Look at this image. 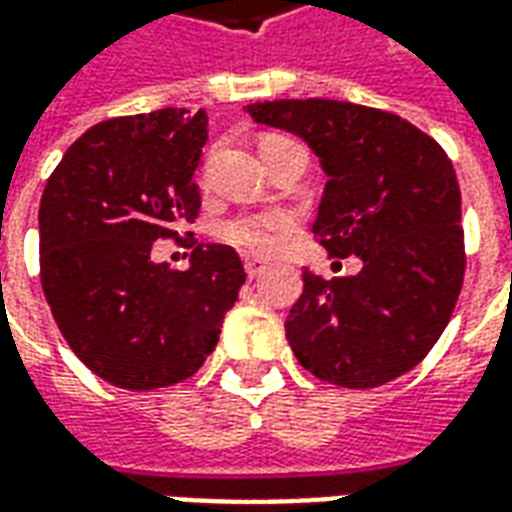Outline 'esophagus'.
<instances>
[{"label": "esophagus", "mask_w": 512, "mask_h": 512, "mask_svg": "<svg viewBox=\"0 0 512 512\" xmlns=\"http://www.w3.org/2000/svg\"><path fill=\"white\" fill-rule=\"evenodd\" d=\"M244 268H246V277L255 279V277H260L263 271H266V263H263L260 257H246Z\"/></svg>", "instance_id": "1"}]
</instances>
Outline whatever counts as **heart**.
Returning a JSON list of instances; mask_svg holds the SVG:
<instances>
[{"instance_id": "heart-1", "label": "heart", "mask_w": 512, "mask_h": 512, "mask_svg": "<svg viewBox=\"0 0 512 512\" xmlns=\"http://www.w3.org/2000/svg\"><path fill=\"white\" fill-rule=\"evenodd\" d=\"M279 139H288V136H266L263 145H274ZM288 227L290 219L279 211L235 213L230 219L219 222L216 235L222 238L224 244L238 246V249H246V252H255V255H266V252H271L277 246L279 233L288 230Z\"/></svg>"}]
</instances>
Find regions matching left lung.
<instances>
[{
    "label": "left lung",
    "mask_w": 512,
    "mask_h": 512,
    "mask_svg": "<svg viewBox=\"0 0 512 512\" xmlns=\"http://www.w3.org/2000/svg\"><path fill=\"white\" fill-rule=\"evenodd\" d=\"M257 123L307 139L326 169L318 235L356 277L304 271L285 332L312 376L373 389L417 367L450 323L466 252L461 189L444 147L403 117L348 101H263Z\"/></svg>",
    "instance_id": "8db88e82"
}]
</instances>
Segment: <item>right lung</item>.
Returning a JSON list of instances; mask_svg holds the SVG:
<instances>
[{"label": "right lung", "mask_w": 512, "mask_h": 512, "mask_svg": "<svg viewBox=\"0 0 512 512\" xmlns=\"http://www.w3.org/2000/svg\"><path fill=\"white\" fill-rule=\"evenodd\" d=\"M208 142L205 109L104 120L62 156L40 197V285L65 343L120 389L194 376L244 285L233 246L180 235L200 216L194 169ZM194 248L192 268L149 260L152 241Z\"/></svg>", "instance_id": "right-lung-1"}]
</instances>
